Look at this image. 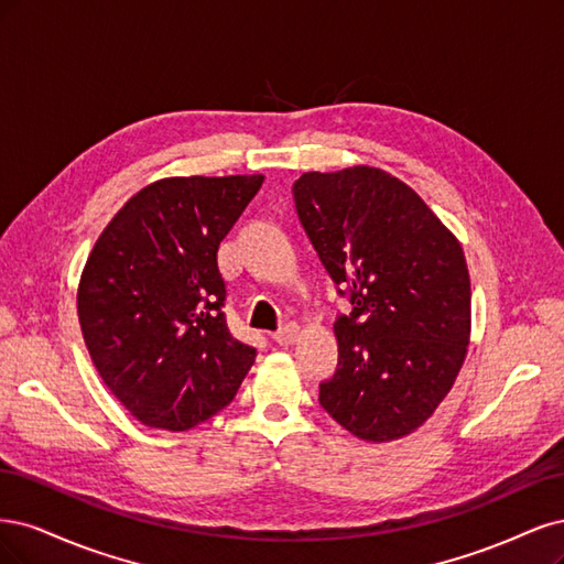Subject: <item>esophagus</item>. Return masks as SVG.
Listing matches in <instances>:
<instances>
[{
    "label": "esophagus",
    "mask_w": 564,
    "mask_h": 564,
    "mask_svg": "<svg viewBox=\"0 0 564 564\" xmlns=\"http://www.w3.org/2000/svg\"><path fill=\"white\" fill-rule=\"evenodd\" d=\"M297 337H300V328H297L295 323L283 325V328L274 335V339L281 344V347H288V344H295Z\"/></svg>",
    "instance_id": "34e87169"
}]
</instances>
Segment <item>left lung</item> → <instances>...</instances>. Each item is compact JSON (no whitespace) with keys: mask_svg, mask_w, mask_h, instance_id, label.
<instances>
[{"mask_svg":"<svg viewBox=\"0 0 564 564\" xmlns=\"http://www.w3.org/2000/svg\"><path fill=\"white\" fill-rule=\"evenodd\" d=\"M293 194L323 267L351 302L335 323L339 362L318 401L360 441L405 438L445 401L468 351L462 243L381 169L304 173Z\"/></svg>","mask_w":564,"mask_h":564,"instance_id":"1","label":"left lung"}]
</instances>
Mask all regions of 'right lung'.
<instances>
[{
    "instance_id": "add662e5",
    "label": "right lung",
    "mask_w": 564,
    "mask_h": 564,
    "mask_svg": "<svg viewBox=\"0 0 564 564\" xmlns=\"http://www.w3.org/2000/svg\"><path fill=\"white\" fill-rule=\"evenodd\" d=\"M264 175L163 177L133 194L84 264L77 314L105 387L138 422L187 431L239 391L258 351L223 312L217 248Z\"/></svg>"
}]
</instances>
